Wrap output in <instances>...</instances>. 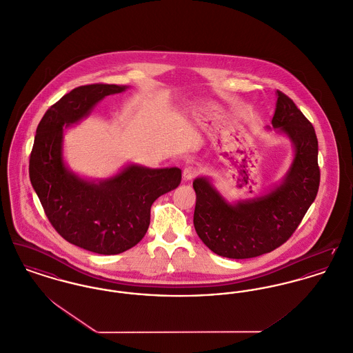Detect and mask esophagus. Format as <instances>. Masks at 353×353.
<instances>
[{
	"label": "esophagus",
	"mask_w": 353,
	"mask_h": 353,
	"mask_svg": "<svg viewBox=\"0 0 353 353\" xmlns=\"http://www.w3.org/2000/svg\"><path fill=\"white\" fill-rule=\"evenodd\" d=\"M197 173H199V170L194 166H185L183 170V180L189 181V180L194 179L197 176Z\"/></svg>",
	"instance_id": "obj_1"
}]
</instances>
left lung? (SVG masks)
<instances>
[{
    "mask_svg": "<svg viewBox=\"0 0 353 353\" xmlns=\"http://www.w3.org/2000/svg\"><path fill=\"white\" fill-rule=\"evenodd\" d=\"M268 129L287 137L293 148L284 177L244 200H228L208 176L193 180V224L212 252L228 259H250L284 244L316 199L320 184L317 137L311 123L288 96L276 92Z\"/></svg>",
    "mask_w": 353,
    "mask_h": 353,
    "instance_id": "obj_1",
    "label": "left lung"
}]
</instances>
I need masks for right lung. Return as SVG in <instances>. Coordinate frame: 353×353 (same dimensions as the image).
<instances>
[{
    "label": "right lung",
    "instance_id": "add662e5",
    "mask_svg": "<svg viewBox=\"0 0 353 353\" xmlns=\"http://www.w3.org/2000/svg\"><path fill=\"white\" fill-rule=\"evenodd\" d=\"M129 86L93 83L73 89L43 114L30 153L29 176L54 229L80 248L119 254L137 245L150 223V207L179 187L180 168L123 166L106 179H88L63 159V130L86 119L106 96Z\"/></svg>",
    "mask_w": 353,
    "mask_h": 353
}]
</instances>
